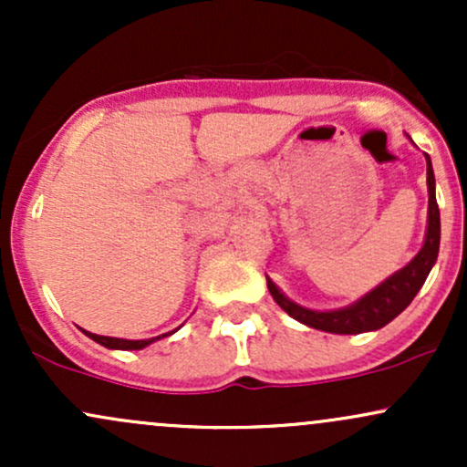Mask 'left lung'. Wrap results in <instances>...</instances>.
Wrapping results in <instances>:
<instances>
[{
    "label": "left lung",
    "mask_w": 467,
    "mask_h": 467,
    "mask_svg": "<svg viewBox=\"0 0 467 467\" xmlns=\"http://www.w3.org/2000/svg\"><path fill=\"white\" fill-rule=\"evenodd\" d=\"M428 162V230L423 248L417 252L415 259L409 265L401 267L387 281L379 283L373 292L362 296L360 301L349 305L345 309H334V312H314L305 309L301 305L292 303L287 296L278 292L275 283L267 278V289L272 298L281 305V309L296 318L298 323L314 327V329L329 331V334H362V331H375L379 327L389 325L395 316H400L409 307L412 298L417 296L428 272L435 265L439 254V239H441V223H439V206L435 197V173H432L431 158L426 153Z\"/></svg>",
    "instance_id": "1"
}]
</instances>
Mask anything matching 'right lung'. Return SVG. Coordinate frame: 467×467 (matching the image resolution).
I'll list each match as a JSON object with an SVG mask.
<instances>
[{"label": "right lung", "mask_w": 467, "mask_h": 467, "mask_svg": "<svg viewBox=\"0 0 467 467\" xmlns=\"http://www.w3.org/2000/svg\"><path fill=\"white\" fill-rule=\"evenodd\" d=\"M171 334H173V331H171ZM85 336H89L92 337L94 342H99V345H103V347H107V349H142V347H147V345H151L153 340H158V337H162V336H158V337H149V340H122V337H109V336H96V334H89V331H85ZM164 336H169V334H164Z\"/></svg>", "instance_id": "1"}]
</instances>
